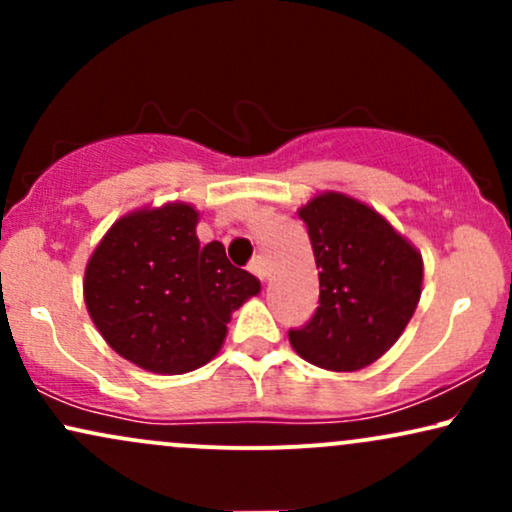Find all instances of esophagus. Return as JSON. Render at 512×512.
I'll return each mask as SVG.
<instances>
[{
  "instance_id": "obj_1",
  "label": "esophagus",
  "mask_w": 512,
  "mask_h": 512,
  "mask_svg": "<svg viewBox=\"0 0 512 512\" xmlns=\"http://www.w3.org/2000/svg\"><path fill=\"white\" fill-rule=\"evenodd\" d=\"M250 272L257 276V279H262V281H267L269 279V269H267V262H264V257L262 255H257L255 260L250 262Z\"/></svg>"
}]
</instances>
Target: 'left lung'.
I'll return each instance as SVG.
<instances>
[{
	"instance_id": "1",
	"label": "left lung",
	"mask_w": 512,
	"mask_h": 512,
	"mask_svg": "<svg viewBox=\"0 0 512 512\" xmlns=\"http://www.w3.org/2000/svg\"><path fill=\"white\" fill-rule=\"evenodd\" d=\"M298 216L320 269V305L289 342L317 368L354 373L402 337L419 305L424 260L383 214L344 192H320Z\"/></svg>"
}]
</instances>
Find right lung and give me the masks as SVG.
Listing matches in <instances>:
<instances>
[{"label":"right lung","instance_id":"obj_1","mask_svg":"<svg viewBox=\"0 0 512 512\" xmlns=\"http://www.w3.org/2000/svg\"><path fill=\"white\" fill-rule=\"evenodd\" d=\"M187 202L120 216L88 257L84 301L113 351L161 375L202 368L219 354L233 310L260 279L228 262L219 240L199 245Z\"/></svg>","mask_w":512,"mask_h":512}]
</instances>
